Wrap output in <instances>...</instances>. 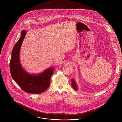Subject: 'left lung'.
<instances>
[{
  "instance_id": "obj_1",
  "label": "left lung",
  "mask_w": 122,
  "mask_h": 122,
  "mask_svg": "<svg viewBox=\"0 0 122 122\" xmlns=\"http://www.w3.org/2000/svg\"><path fill=\"white\" fill-rule=\"evenodd\" d=\"M71 86L72 87V88L76 90H77V85H76V81H75L73 78L71 79Z\"/></svg>"
}]
</instances>
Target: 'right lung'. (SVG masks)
Here are the masks:
<instances>
[{"mask_svg":"<svg viewBox=\"0 0 122 122\" xmlns=\"http://www.w3.org/2000/svg\"><path fill=\"white\" fill-rule=\"evenodd\" d=\"M26 31H21V36L15 45L11 53L10 69L11 77L25 92L39 94L44 92L51 84V78L54 72L52 67L37 75L28 73L22 67L20 61V52Z\"/></svg>","mask_w":122,"mask_h":122,"instance_id":"obj_1","label":"right lung"}]
</instances>
